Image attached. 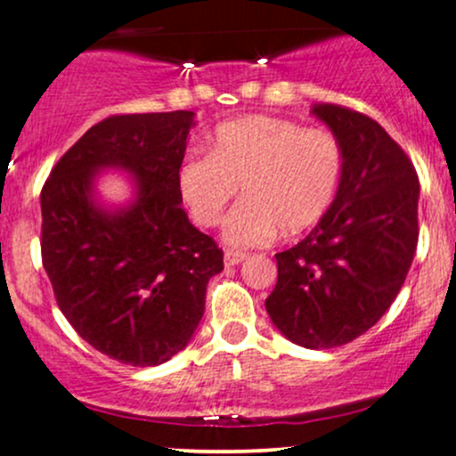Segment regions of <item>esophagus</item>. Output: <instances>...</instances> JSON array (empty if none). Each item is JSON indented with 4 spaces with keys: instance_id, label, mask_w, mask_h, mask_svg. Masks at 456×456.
Listing matches in <instances>:
<instances>
[{
    "instance_id": "34e87169",
    "label": "esophagus",
    "mask_w": 456,
    "mask_h": 456,
    "mask_svg": "<svg viewBox=\"0 0 456 456\" xmlns=\"http://www.w3.org/2000/svg\"><path fill=\"white\" fill-rule=\"evenodd\" d=\"M246 259V253H240V250H227L224 253V265H238Z\"/></svg>"
}]
</instances>
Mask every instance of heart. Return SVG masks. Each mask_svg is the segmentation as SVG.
I'll list each match as a JSON object with an SVG mask.
<instances>
[{"label":"heart","instance_id":"heart-1","mask_svg":"<svg viewBox=\"0 0 456 456\" xmlns=\"http://www.w3.org/2000/svg\"><path fill=\"white\" fill-rule=\"evenodd\" d=\"M343 151L330 130L302 128L291 119L244 115L218 124L210 156H188L177 169V192L201 227L221 223L242 186V203L223 224L232 248L268 244L313 227L337 195Z\"/></svg>","mask_w":456,"mask_h":456}]
</instances>
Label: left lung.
I'll list each match as a JSON object with an SVG mask.
<instances>
[{
  "mask_svg": "<svg viewBox=\"0 0 456 456\" xmlns=\"http://www.w3.org/2000/svg\"><path fill=\"white\" fill-rule=\"evenodd\" d=\"M311 113L341 143V180L315 229L274 255L279 281L265 311L291 343L330 349L373 328L401 291L418 244L420 184L375 119L338 104Z\"/></svg>",
  "mask_w": 456,
  "mask_h": 456,
  "instance_id": "1",
  "label": "left lung"
}]
</instances>
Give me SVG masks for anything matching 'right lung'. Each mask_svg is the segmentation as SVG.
<instances>
[{
    "mask_svg": "<svg viewBox=\"0 0 456 456\" xmlns=\"http://www.w3.org/2000/svg\"><path fill=\"white\" fill-rule=\"evenodd\" d=\"M192 111L113 115L61 156L40 192L43 265L60 311L94 349L156 366L186 347L206 311L223 250L188 221L177 169ZM124 170L134 197L107 207L104 170Z\"/></svg>",
    "mask_w": 456,
    "mask_h": 456,
    "instance_id": "1",
    "label": "right lung"
}]
</instances>
